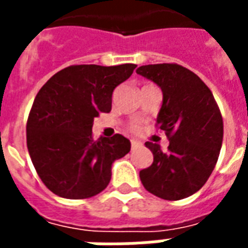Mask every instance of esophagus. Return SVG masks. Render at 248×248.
Segmentation results:
<instances>
[{
    "label": "esophagus",
    "mask_w": 248,
    "mask_h": 248,
    "mask_svg": "<svg viewBox=\"0 0 248 248\" xmlns=\"http://www.w3.org/2000/svg\"><path fill=\"white\" fill-rule=\"evenodd\" d=\"M140 146H142L140 142H138V140H131V150H135V149H138V147H140Z\"/></svg>",
    "instance_id": "34e87169"
}]
</instances>
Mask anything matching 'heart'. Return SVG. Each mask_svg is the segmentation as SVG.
Here are the masks:
<instances>
[{
	"mask_svg": "<svg viewBox=\"0 0 248 248\" xmlns=\"http://www.w3.org/2000/svg\"><path fill=\"white\" fill-rule=\"evenodd\" d=\"M146 86H147V85H146ZM129 130L131 131V133H140V124L133 122V124H129Z\"/></svg>",
	"mask_w": 248,
	"mask_h": 248,
	"instance_id": "b5f03b06",
	"label": "heart"
}]
</instances>
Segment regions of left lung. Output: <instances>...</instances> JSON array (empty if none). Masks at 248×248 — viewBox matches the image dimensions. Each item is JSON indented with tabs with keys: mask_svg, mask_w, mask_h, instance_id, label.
Returning <instances> with one entry per match:
<instances>
[{
	"mask_svg": "<svg viewBox=\"0 0 248 248\" xmlns=\"http://www.w3.org/2000/svg\"><path fill=\"white\" fill-rule=\"evenodd\" d=\"M137 73L163 93L156 127L170 140L166 153L146 142L153 165L140 171L146 190L166 201L195 194L207 182L223 140V119L211 90L199 77L177 63L145 65Z\"/></svg>",
	"mask_w": 248,
	"mask_h": 248,
	"instance_id": "1",
	"label": "left lung"
}]
</instances>
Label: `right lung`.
<instances>
[{"instance_id":"1","label":"right lung","mask_w":248,"mask_h":248,"mask_svg":"<svg viewBox=\"0 0 248 248\" xmlns=\"http://www.w3.org/2000/svg\"><path fill=\"white\" fill-rule=\"evenodd\" d=\"M134 63L73 65L51 77L35 95L26 124V143L41 181L67 199H86L108 187L111 165L130 151L124 135L93 140V122L111 110L115 87Z\"/></svg>"}]
</instances>
